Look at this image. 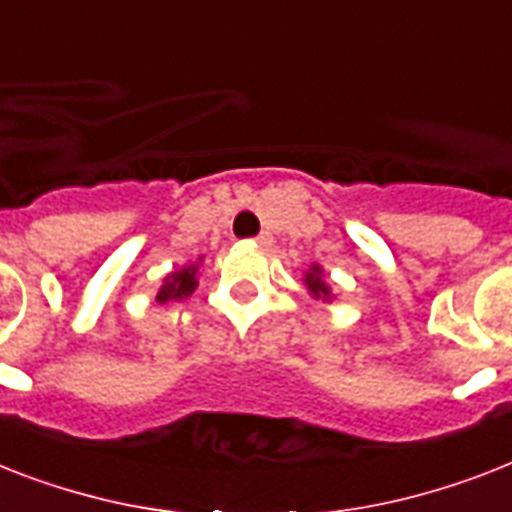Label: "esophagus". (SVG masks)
<instances>
[{"mask_svg":"<svg viewBox=\"0 0 512 512\" xmlns=\"http://www.w3.org/2000/svg\"><path fill=\"white\" fill-rule=\"evenodd\" d=\"M255 242H257V244H260V247H268V244H270V242H273V236H270V234H268V231H260V234H257V236H255Z\"/></svg>","mask_w":512,"mask_h":512,"instance_id":"1","label":"esophagus"}]
</instances>
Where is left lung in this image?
I'll return each instance as SVG.
<instances>
[{"instance_id": "1", "label": "left lung", "mask_w": 512, "mask_h": 512, "mask_svg": "<svg viewBox=\"0 0 512 512\" xmlns=\"http://www.w3.org/2000/svg\"><path fill=\"white\" fill-rule=\"evenodd\" d=\"M305 284H307V289L315 294V297H323V299L328 297V286L321 281V270H318V265L313 268V273H307Z\"/></svg>"}]
</instances>
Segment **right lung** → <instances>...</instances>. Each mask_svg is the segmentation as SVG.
I'll use <instances>...</instances> for the list:
<instances>
[{"instance_id":"1","label":"right lung","mask_w":512,"mask_h":512,"mask_svg":"<svg viewBox=\"0 0 512 512\" xmlns=\"http://www.w3.org/2000/svg\"><path fill=\"white\" fill-rule=\"evenodd\" d=\"M194 286H197V265H189V268L178 270V273L165 278V284H162L160 292H157V302L189 297V294L194 292Z\"/></svg>"}]
</instances>
